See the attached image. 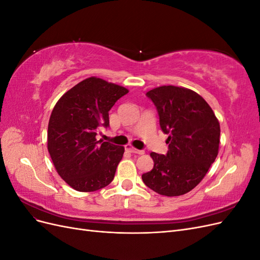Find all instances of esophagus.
<instances>
[{
	"mask_svg": "<svg viewBox=\"0 0 260 260\" xmlns=\"http://www.w3.org/2000/svg\"><path fill=\"white\" fill-rule=\"evenodd\" d=\"M125 149H127L128 152L133 153V154H139V155H142V154H144V152H143V151H140V149L133 148L131 145H125Z\"/></svg>",
	"mask_w": 260,
	"mask_h": 260,
	"instance_id": "1",
	"label": "esophagus"
}]
</instances>
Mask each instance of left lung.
<instances>
[{
    "mask_svg": "<svg viewBox=\"0 0 260 260\" xmlns=\"http://www.w3.org/2000/svg\"><path fill=\"white\" fill-rule=\"evenodd\" d=\"M168 135V152H152L154 167L142 175L146 186L165 196L183 195L206 176L219 151L220 124L207 102L196 92L161 85L146 93Z\"/></svg>",
    "mask_w": 260,
    "mask_h": 260,
    "instance_id": "8db88e82",
    "label": "left lung"
}]
</instances>
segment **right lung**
<instances>
[{"instance_id":"right-lung-1","label":"right lung","mask_w":260,"mask_h":260,"mask_svg":"<svg viewBox=\"0 0 260 260\" xmlns=\"http://www.w3.org/2000/svg\"><path fill=\"white\" fill-rule=\"evenodd\" d=\"M129 92L90 77L68 90L54 106L48 128V149L65 182L79 192H93L112 182L124 147L96 140L108 127V112Z\"/></svg>"}]
</instances>
